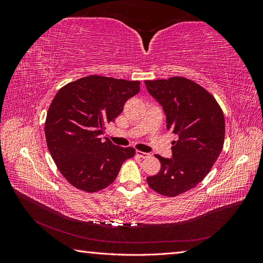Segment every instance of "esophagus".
Listing matches in <instances>:
<instances>
[{
	"label": "esophagus",
	"instance_id": "esophagus-1",
	"mask_svg": "<svg viewBox=\"0 0 263 263\" xmlns=\"http://www.w3.org/2000/svg\"><path fill=\"white\" fill-rule=\"evenodd\" d=\"M136 154H137V156H139L140 158H148V157H150V154H148V153H142V151H140V150H137Z\"/></svg>",
	"mask_w": 263,
	"mask_h": 263
}]
</instances>
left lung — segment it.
<instances>
[{
  "instance_id": "8db88e82",
  "label": "left lung",
  "mask_w": 263,
  "mask_h": 263,
  "mask_svg": "<svg viewBox=\"0 0 263 263\" xmlns=\"http://www.w3.org/2000/svg\"><path fill=\"white\" fill-rule=\"evenodd\" d=\"M145 84L163 108L166 129L178 136L172 141V158L156 155L161 169L147 183L157 193L173 197L196 186L217 160L225 139L224 114L213 95L189 79Z\"/></svg>"
}]
</instances>
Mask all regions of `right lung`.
<instances>
[{
	"mask_svg": "<svg viewBox=\"0 0 263 263\" xmlns=\"http://www.w3.org/2000/svg\"><path fill=\"white\" fill-rule=\"evenodd\" d=\"M139 81L89 76L62 86L47 112V147L63 177L77 189L98 192L113 183L126 159L135 156L101 135L136 95Z\"/></svg>",
	"mask_w": 263,
	"mask_h": 263,
	"instance_id": "add662e5",
	"label": "right lung"
}]
</instances>
